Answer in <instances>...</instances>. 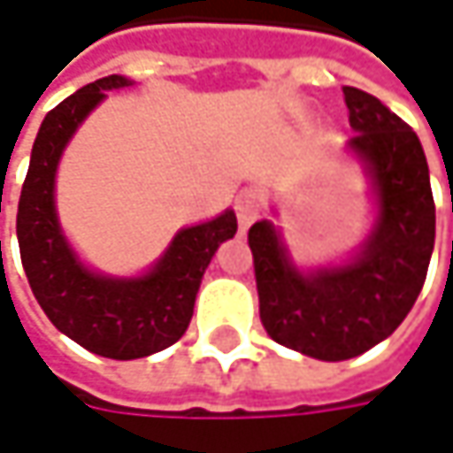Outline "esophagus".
Returning <instances> with one entry per match:
<instances>
[{"label":"esophagus","mask_w":453,"mask_h":453,"mask_svg":"<svg viewBox=\"0 0 453 453\" xmlns=\"http://www.w3.org/2000/svg\"><path fill=\"white\" fill-rule=\"evenodd\" d=\"M262 212V204H259V196L254 191H243L238 199H235V215H238V226L241 233H246L249 226L259 218Z\"/></svg>","instance_id":"1"}]
</instances>
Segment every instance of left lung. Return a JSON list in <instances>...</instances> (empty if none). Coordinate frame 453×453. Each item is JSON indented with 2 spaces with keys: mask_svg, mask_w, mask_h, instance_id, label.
I'll return each mask as SVG.
<instances>
[{
  "mask_svg": "<svg viewBox=\"0 0 453 453\" xmlns=\"http://www.w3.org/2000/svg\"><path fill=\"white\" fill-rule=\"evenodd\" d=\"M343 102L354 128L346 149L362 162L378 199V220L357 257L302 273L270 220L249 227L267 335L322 362L359 357L404 322L435 243L430 173L417 134L362 88L343 86Z\"/></svg>",
  "mask_w": 453,
  "mask_h": 453,
  "instance_id": "left-lung-1",
  "label": "left lung"
}]
</instances>
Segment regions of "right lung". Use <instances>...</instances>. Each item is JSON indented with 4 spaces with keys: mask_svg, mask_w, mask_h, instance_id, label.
<instances>
[{
    "mask_svg": "<svg viewBox=\"0 0 453 453\" xmlns=\"http://www.w3.org/2000/svg\"><path fill=\"white\" fill-rule=\"evenodd\" d=\"M126 86L134 83L123 75L99 78L46 115L18 204L20 259L36 302L59 333L110 359L149 357L186 333L207 265L238 230L233 210L210 223L183 227L141 278L99 275L75 257L54 210L57 165L67 141L107 91Z\"/></svg>",
    "mask_w": 453,
    "mask_h": 453,
    "instance_id": "right-lung-1",
    "label": "right lung"
}]
</instances>
